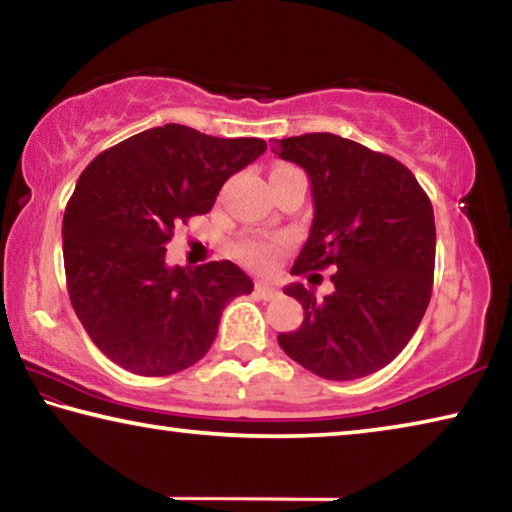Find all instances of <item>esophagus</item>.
Segmentation results:
<instances>
[{"instance_id": "obj_1", "label": "esophagus", "mask_w": 512, "mask_h": 512, "mask_svg": "<svg viewBox=\"0 0 512 512\" xmlns=\"http://www.w3.org/2000/svg\"><path fill=\"white\" fill-rule=\"evenodd\" d=\"M255 293H257V298H262V300H273L277 293H280V289L273 287V284H268V282H255Z\"/></svg>"}]
</instances>
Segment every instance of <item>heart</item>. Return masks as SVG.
<instances>
[{
    "label": "heart",
    "mask_w": 512,
    "mask_h": 512,
    "mask_svg": "<svg viewBox=\"0 0 512 512\" xmlns=\"http://www.w3.org/2000/svg\"><path fill=\"white\" fill-rule=\"evenodd\" d=\"M282 171H298V169L291 167V164H277L271 173H282ZM235 253L241 262H246L253 268H259V271H266V268H271L275 262L277 244H273V241H268V239L246 237L235 246Z\"/></svg>",
    "instance_id": "heart-1"
}]
</instances>
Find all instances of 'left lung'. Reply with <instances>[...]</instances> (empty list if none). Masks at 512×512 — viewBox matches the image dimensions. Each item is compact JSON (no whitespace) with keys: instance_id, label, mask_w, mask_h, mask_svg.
<instances>
[{"instance_id":"obj_1","label":"left lung","mask_w":512,"mask_h":512,"mask_svg":"<svg viewBox=\"0 0 512 512\" xmlns=\"http://www.w3.org/2000/svg\"><path fill=\"white\" fill-rule=\"evenodd\" d=\"M273 153L300 164L314 194V223L291 273L336 271L323 300L302 284L284 289L305 320L277 343L318 377L372 375L404 350L431 300L429 196L400 160L332 133L287 137Z\"/></svg>"}]
</instances>
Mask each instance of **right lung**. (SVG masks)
<instances>
[{
  "label": "right lung",
  "instance_id": "1",
  "mask_svg": "<svg viewBox=\"0 0 512 512\" xmlns=\"http://www.w3.org/2000/svg\"><path fill=\"white\" fill-rule=\"evenodd\" d=\"M264 151L259 137L223 140L167 124L85 167L63 219L67 293L92 343L117 366L144 377L194 366L216 339L225 305L253 291L228 259L169 268L164 246Z\"/></svg>",
  "mask_w": 512,
  "mask_h": 512
}]
</instances>
